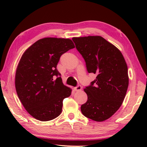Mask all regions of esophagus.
Returning <instances> with one entry per match:
<instances>
[{
  "label": "esophagus",
  "mask_w": 147,
  "mask_h": 147,
  "mask_svg": "<svg viewBox=\"0 0 147 147\" xmlns=\"http://www.w3.org/2000/svg\"><path fill=\"white\" fill-rule=\"evenodd\" d=\"M74 91H80L81 89H82V86H81L80 85L77 86L76 87H75V88H74Z\"/></svg>",
  "instance_id": "1"
}]
</instances>
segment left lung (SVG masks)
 <instances>
[{"instance_id":"obj_1","label":"left lung","mask_w":147,"mask_h":147,"mask_svg":"<svg viewBox=\"0 0 147 147\" xmlns=\"http://www.w3.org/2000/svg\"><path fill=\"white\" fill-rule=\"evenodd\" d=\"M73 40L88 73L96 75L84 89L88 100L81 106L82 113L94 121H106L118 110L126 96L129 78L125 59L115 46L101 36L79 37Z\"/></svg>"}]
</instances>
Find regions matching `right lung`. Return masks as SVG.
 <instances>
[{
    "label": "right lung",
    "mask_w": 147,
    "mask_h": 147,
    "mask_svg": "<svg viewBox=\"0 0 147 147\" xmlns=\"http://www.w3.org/2000/svg\"><path fill=\"white\" fill-rule=\"evenodd\" d=\"M74 48L70 39L45 38L26 50L17 65L15 84L18 97L30 115L48 121L60 115L71 89L56 69L62 54Z\"/></svg>",
    "instance_id": "add662e5"
}]
</instances>
